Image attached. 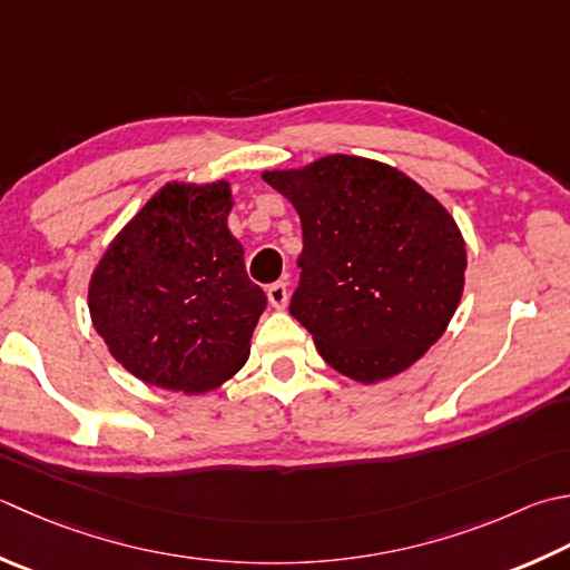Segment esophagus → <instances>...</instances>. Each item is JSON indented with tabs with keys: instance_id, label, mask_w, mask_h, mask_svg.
<instances>
[{
	"instance_id": "obj_1",
	"label": "esophagus",
	"mask_w": 570,
	"mask_h": 570,
	"mask_svg": "<svg viewBox=\"0 0 570 570\" xmlns=\"http://www.w3.org/2000/svg\"><path fill=\"white\" fill-rule=\"evenodd\" d=\"M266 296H269V304H272L276 311H284V308H286V301H288L286 284H282V282L272 284L269 288H266Z\"/></svg>"
}]
</instances>
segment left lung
<instances>
[{
  "label": "left lung",
  "mask_w": 570,
  "mask_h": 570,
  "mask_svg": "<svg viewBox=\"0 0 570 570\" xmlns=\"http://www.w3.org/2000/svg\"><path fill=\"white\" fill-rule=\"evenodd\" d=\"M264 183L304 229L292 316L321 358L373 385L420 361L464 292L466 247L452 215L412 177L358 155H326Z\"/></svg>",
  "instance_id": "1"
}]
</instances>
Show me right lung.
<instances>
[{
    "instance_id": "right-lung-1",
    "label": "right lung",
    "mask_w": 570,
    "mask_h": 570,
    "mask_svg": "<svg viewBox=\"0 0 570 570\" xmlns=\"http://www.w3.org/2000/svg\"><path fill=\"white\" fill-rule=\"evenodd\" d=\"M232 205L227 180L167 183L100 256L94 328L142 383L197 395L247 363L266 296L227 227Z\"/></svg>"
}]
</instances>
